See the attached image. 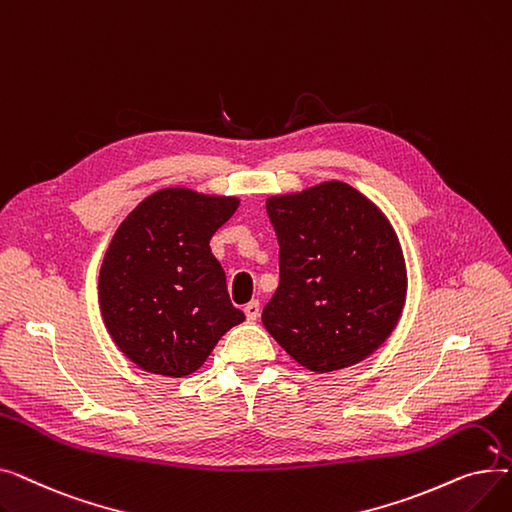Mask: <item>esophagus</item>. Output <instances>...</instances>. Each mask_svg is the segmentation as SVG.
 I'll list each match as a JSON object with an SVG mask.
<instances>
[{
    "mask_svg": "<svg viewBox=\"0 0 512 512\" xmlns=\"http://www.w3.org/2000/svg\"><path fill=\"white\" fill-rule=\"evenodd\" d=\"M245 315H247V321H253L259 317V303L257 301H251L249 305H245Z\"/></svg>",
    "mask_w": 512,
    "mask_h": 512,
    "instance_id": "obj_1",
    "label": "esophagus"
}]
</instances>
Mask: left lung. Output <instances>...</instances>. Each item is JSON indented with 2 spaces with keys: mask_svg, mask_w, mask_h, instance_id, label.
<instances>
[{
  "mask_svg": "<svg viewBox=\"0 0 512 512\" xmlns=\"http://www.w3.org/2000/svg\"><path fill=\"white\" fill-rule=\"evenodd\" d=\"M280 284L265 330L315 373L353 367L392 336L407 303V263L386 213L355 186L326 180L267 197Z\"/></svg>",
  "mask_w": 512,
  "mask_h": 512,
  "instance_id": "obj_1",
  "label": "left lung"
}]
</instances>
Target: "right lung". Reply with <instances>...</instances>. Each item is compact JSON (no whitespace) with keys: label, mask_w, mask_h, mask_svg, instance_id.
Wrapping results in <instances>:
<instances>
[{"label":"right lung","mask_w":512,"mask_h":512,"mask_svg":"<svg viewBox=\"0 0 512 512\" xmlns=\"http://www.w3.org/2000/svg\"><path fill=\"white\" fill-rule=\"evenodd\" d=\"M238 205L234 195L170 186L143 199L118 226L99 270V311L118 351L139 369L191 375L245 321L209 247Z\"/></svg>","instance_id":"obj_1"}]
</instances>
